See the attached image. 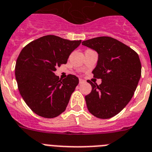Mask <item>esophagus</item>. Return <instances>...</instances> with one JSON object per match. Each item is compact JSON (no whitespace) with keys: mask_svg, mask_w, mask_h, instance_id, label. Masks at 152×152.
<instances>
[{"mask_svg":"<svg viewBox=\"0 0 152 152\" xmlns=\"http://www.w3.org/2000/svg\"><path fill=\"white\" fill-rule=\"evenodd\" d=\"M79 82H80V84H82L84 82H85V80H83V79H80V80H79Z\"/></svg>","mask_w":152,"mask_h":152,"instance_id":"34e87169","label":"esophagus"}]
</instances>
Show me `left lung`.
Instances as JSON below:
<instances>
[{
    "mask_svg": "<svg viewBox=\"0 0 152 152\" xmlns=\"http://www.w3.org/2000/svg\"><path fill=\"white\" fill-rule=\"evenodd\" d=\"M82 44L99 54L93 76L101 79L99 86L88 83L92 91L85 96L89 113L99 118H112L119 113L132 98L142 74L138 53L110 37H99Z\"/></svg>",
    "mask_w": 152,
    "mask_h": 152,
    "instance_id": "left-lung-1",
    "label": "left lung"
}]
</instances>
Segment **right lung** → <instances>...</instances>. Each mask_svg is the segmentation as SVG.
<instances>
[{
  "label": "right lung",
  "mask_w": 152,
  "mask_h": 152,
  "mask_svg": "<svg viewBox=\"0 0 152 152\" xmlns=\"http://www.w3.org/2000/svg\"><path fill=\"white\" fill-rule=\"evenodd\" d=\"M81 41L47 35L30 42L20 53L15 66L16 80L22 98L34 113L52 118L66 110L79 79L69 74L62 80L54 72L67 63Z\"/></svg>",
  "instance_id": "right-lung-1"
}]
</instances>
